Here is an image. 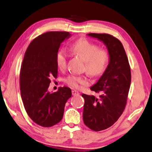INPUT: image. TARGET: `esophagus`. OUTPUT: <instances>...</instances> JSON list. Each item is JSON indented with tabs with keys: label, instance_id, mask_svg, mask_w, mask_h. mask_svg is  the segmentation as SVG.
Here are the masks:
<instances>
[{
	"label": "esophagus",
	"instance_id": "esophagus-1",
	"mask_svg": "<svg viewBox=\"0 0 152 152\" xmlns=\"http://www.w3.org/2000/svg\"><path fill=\"white\" fill-rule=\"evenodd\" d=\"M72 95H74V96L78 95L79 94H80V93H79L78 91H75V90H73V91H72Z\"/></svg>",
	"mask_w": 152,
	"mask_h": 152
}]
</instances>
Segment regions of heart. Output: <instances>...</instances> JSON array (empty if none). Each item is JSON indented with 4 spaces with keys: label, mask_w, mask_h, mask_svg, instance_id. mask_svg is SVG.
Listing matches in <instances>:
<instances>
[{
    "label": "heart",
    "mask_w": 152,
    "mask_h": 152,
    "mask_svg": "<svg viewBox=\"0 0 152 152\" xmlns=\"http://www.w3.org/2000/svg\"><path fill=\"white\" fill-rule=\"evenodd\" d=\"M70 51L78 55L85 61L84 69L89 75L99 76L106 70L110 62V53L107 49H101L97 45L83 38L72 43ZM67 55L66 50L59 49L57 52L55 61L57 67L64 69L66 67ZM67 85L74 88H80L88 83V78L83 75H70L65 80Z\"/></svg>",
    "instance_id": "obj_1"
}]
</instances>
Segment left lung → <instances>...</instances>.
<instances>
[{"mask_svg": "<svg viewBox=\"0 0 152 152\" xmlns=\"http://www.w3.org/2000/svg\"><path fill=\"white\" fill-rule=\"evenodd\" d=\"M106 45L110 63L106 70L91 90L98 97L83 94L85 99L84 123L89 129L100 131L109 128L118 120L126 105L131 82V67L121 42L108 34L89 33Z\"/></svg>", "mask_w": 152, "mask_h": 152, "instance_id": "obj_1", "label": "left lung"}]
</instances>
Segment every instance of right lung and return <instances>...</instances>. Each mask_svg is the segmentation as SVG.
<instances>
[{"label":"right lung","mask_w":152,"mask_h":152,"mask_svg":"<svg viewBox=\"0 0 152 152\" xmlns=\"http://www.w3.org/2000/svg\"><path fill=\"white\" fill-rule=\"evenodd\" d=\"M67 32H48L29 45L21 67L20 83L23 106L32 121L50 127L61 121L71 89L64 86L57 92L48 88L50 78L57 76L55 56L61 43L69 37Z\"/></svg>","instance_id":"obj_1"}]
</instances>
